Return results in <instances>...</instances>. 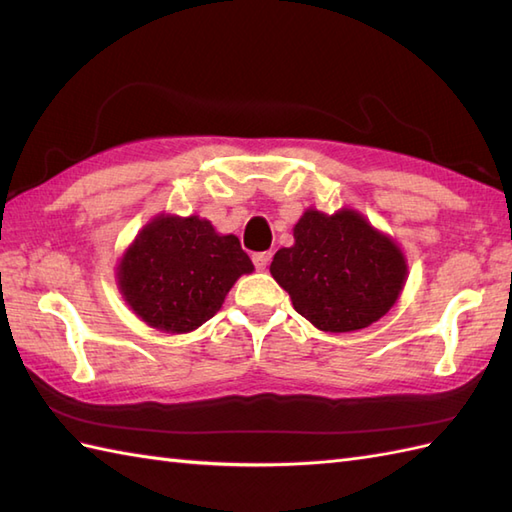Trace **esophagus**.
I'll return each mask as SVG.
<instances>
[{
  "instance_id": "esophagus-1",
  "label": "esophagus",
  "mask_w": 512,
  "mask_h": 512,
  "mask_svg": "<svg viewBox=\"0 0 512 512\" xmlns=\"http://www.w3.org/2000/svg\"><path fill=\"white\" fill-rule=\"evenodd\" d=\"M253 264L257 270H266L270 264V253H257L253 255Z\"/></svg>"
}]
</instances>
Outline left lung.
<instances>
[{"label": "left lung", "instance_id": "1", "mask_svg": "<svg viewBox=\"0 0 512 512\" xmlns=\"http://www.w3.org/2000/svg\"><path fill=\"white\" fill-rule=\"evenodd\" d=\"M292 235L295 244L277 250L270 275L314 328L363 330L394 308L407 281V259L396 239L365 215L306 209Z\"/></svg>", "mask_w": 512, "mask_h": 512}]
</instances>
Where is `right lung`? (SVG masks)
Returning <instances> with one entry per match:
<instances>
[{
    "label": "right lung",
    "mask_w": 512,
    "mask_h": 512,
    "mask_svg": "<svg viewBox=\"0 0 512 512\" xmlns=\"http://www.w3.org/2000/svg\"><path fill=\"white\" fill-rule=\"evenodd\" d=\"M255 270L235 235L200 215L160 213L140 228L116 266L118 290L138 319L169 334L198 330L228 290Z\"/></svg>",
    "instance_id": "right-lung-1"
}]
</instances>
